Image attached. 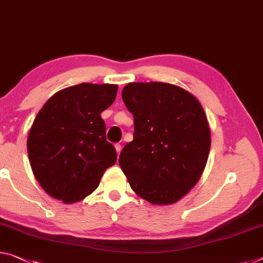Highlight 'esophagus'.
Wrapping results in <instances>:
<instances>
[{
	"label": "esophagus",
	"mask_w": 263,
	"mask_h": 263,
	"mask_svg": "<svg viewBox=\"0 0 263 263\" xmlns=\"http://www.w3.org/2000/svg\"><path fill=\"white\" fill-rule=\"evenodd\" d=\"M115 149H116V152H118V154H120V152H121V149H122V147H121L120 143H116L115 144Z\"/></svg>",
	"instance_id": "1"
}]
</instances>
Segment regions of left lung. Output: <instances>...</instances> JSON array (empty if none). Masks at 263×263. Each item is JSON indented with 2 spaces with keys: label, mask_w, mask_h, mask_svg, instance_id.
Returning a JSON list of instances; mask_svg holds the SVG:
<instances>
[{
  "label": "left lung",
  "mask_w": 263,
  "mask_h": 263,
  "mask_svg": "<svg viewBox=\"0 0 263 263\" xmlns=\"http://www.w3.org/2000/svg\"><path fill=\"white\" fill-rule=\"evenodd\" d=\"M122 100L134 116V140L121 152V169L143 200L175 203L200 180L211 151V129L200 101L163 82L128 83Z\"/></svg>",
  "instance_id": "1"
}]
</instances>
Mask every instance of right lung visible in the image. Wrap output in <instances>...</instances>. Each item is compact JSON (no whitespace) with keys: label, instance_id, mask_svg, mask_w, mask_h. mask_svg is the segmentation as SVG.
Segmentation results:
<instances>
[{"label":"right lung","instance_id":"add662e5","mask_svg":"<svg viewBox=\"0 0 263 263\" xmlns=\"http://www.w3.org/2000/svg\"><path fill=\"white\" fill-rule=\"evenodd\" d=\"M118 84L80 83L56 92L36 115L27 140L35 179L63 203L83 200L116 162L101 112L112 104Z\"/></svg>","mask_w":263,"mask_h":263}]
</instances>
